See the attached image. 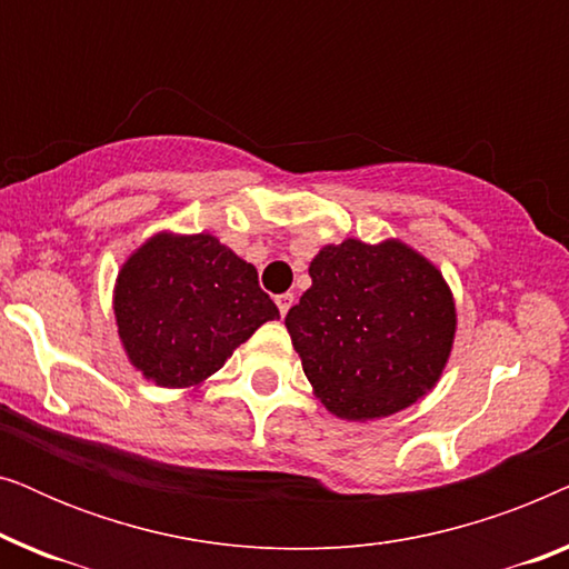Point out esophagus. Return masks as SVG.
<instances>
[{
	"instance_id": "obj_1",
	"label": "esophagus",
	"mask_w": 569,
	"mask_h": 569,
	"mask_svg": "<svg viewBox=\"0 0 569 569\" xmlns=\"http://www.w3.org/2000/svg\"><path fill=\"white\" fill-rule=\"evenodd\" d=\"M274 302H277L279 313L287 316V310H290V308H292V302H295V295H292V292H282V295H277Z\"/></svg>"
}]
</instances>
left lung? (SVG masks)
Listing matches in <instances>:
<instances>
[{
    "instance_id": "left-lung-1",
    "label": "left lung",
    "mask_w": 569,
    "mask_h": 569,
    "mask_svg": "<svg viewBox=\"0 0 569 569\" xmlns=\"http://www.w3.org/2000/svg\"><path fill=\"white\" fill-rule=\"evenodd\" d=\"M313 284L284 318L313 393L352 422L391 417L430 393L456 339L453 292L401 240L323 246Z\"/></svg>"
}]
</instances>
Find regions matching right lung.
Wrapping results in <instances>:
<instances>
[{"label":"right lung","instance_id":"add662e5","mask_svg":"<svg viewBox=\"0 0 569 569\" xmlns=\"http://www.w3.org/2000/svg\"><path fill=\"white\" fill-rule=\"evenodd\" d=\"M113 316L129 362L162 388L201 386L279 310L259 274L209 232L162 230L123 261Z\"/></svg>","mask_w":569,"mask_h":569}]
</instances>
